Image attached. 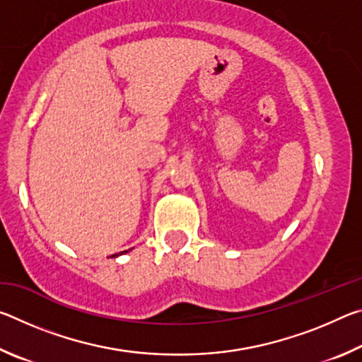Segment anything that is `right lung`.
Here are the masks:
<instances>
[{"instance_id": "add662e5", "label": "right lung", "mask_w": 362, "mask_h": 362, "mask_svg": "<svg viewBox=\"0 0 362 362\" xmlns=\"http://www.w3.org/2000/svg\"><path fill=\"white\" fill-rule=\"evenodd\" d=\"M131 250V249H129ZM129 250H122V252H119V254H113L112 257H118V255H122V254H126V252H129Z\"/></svg>"}]
</instances>
